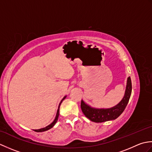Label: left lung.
<instances>
[{
  "label": "left lung",
  "instance_id": "1",
  "mask_svg": "<svg viewBox=\"0 0 152 152\" xmlns=\"http://www.w3.org/2000/svg\"><path fill=\"white\" fill-rule=\"evenodd\" d=\"M132 91V83L130 77L127 80L125 91L124 97L118 104L109 108H96L91 107V106L82 100L81 108L82 110L87 118L90 120L95 123H101L107 121L114 120L120 115L124 111L128 102L129 101Z\"/></svg>",
  "mask_w": 152,
  "mask_h": 152
}]
</instances>
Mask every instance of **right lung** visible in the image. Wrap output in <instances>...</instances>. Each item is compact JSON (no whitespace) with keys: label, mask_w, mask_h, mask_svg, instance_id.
Segmentation results:
<instances>
[{"label":"right lung","mask_w":152,"mask_h":152,"mask_svg":"<svg viewBox=\"0 0 152 152\" xmlns=\"http://www.w3.org/2000/svg\"><path fill=\"white\" fill-rule=\"evenodd\" d=\"M66 97V95L64 96V97L63 98V99L61 100L59 104V106H58V109H57V114H56V118H55V119L53 120V121L51 123V124H50L49 125L46 126V127H44V128H42V129H35L34 131L36 132H44V131H48L50 129L52 128L53 126L56 125V124L57 123V120H58V118H59V108H60V106H61V104L62 103V102L64 101V99H65V98Z\"/></svg>","instance_id":"right-lung-1"}]
</instances>
